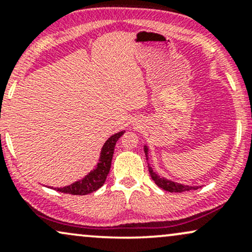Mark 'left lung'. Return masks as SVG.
<instances>
[{"instance_id": "1", "label": "left lung", "mask_w": 252, "mask_h": 252, "mask_svg": "<svg viewBox=\"0 0 252 252\" xmlns=\"http://www.w3.org/2000/svg\"><path fill=\"white\" fill-rule=\"evenodd\" d=\"M144 153H146V158L147 160H149V148L148 146H144ZM149 167V174L152 176V179L154 180V182L158 185L160 189H162L164 190H168V192H175V193H181V192H186V190H190V189H198L199 186H189V185H184L180 184V182H176L173 180H168V179L163 178V176H160L158 173L154 172V169L152 168L150 163H148Z\"/></svg>"}]
</instances>
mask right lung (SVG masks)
Masks as SVG:
<instances>
[{
  "label": "right lung",
  "mask_w": 252,
  "mask_h": 252,
  "mask_svg": "<svg viewBox=\"0 0 252 252\" xmlns=\"http://www.w3.org/2000/svg\"><path fill=\"white\" fill-rule=\"evenodd\" d=\"M124 132H126L124 130L118 131L116 134L110 136L108 140L105 141V143H104V146L102 147V150H100V155L99 158H98L96 167H94L88 175H85L83 179H80V180L73 182V184L68 185V186L56 187L54 189H57L58 192L66 193V194L85 195L89 194V193L94 192V190H97L98 189H100L104 185V182H105L106 176H108L110 172L115 146H116L118 138H120Z\"/></svg>",
  "instance_id": "1"
}]
</instances>
